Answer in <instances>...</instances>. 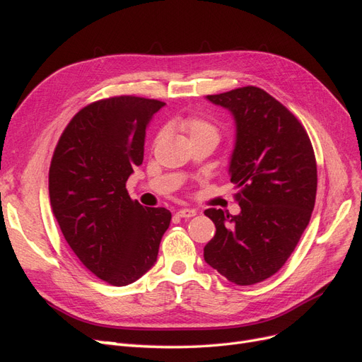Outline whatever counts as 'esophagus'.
<instances>
[{"instance_id":"1","label":"esophagus","mask_w":362,"mask_h":362,"mask_svg":"<svg viewBox=\"0 0 362 362\" xmlns=\"http://www.w3.org/2000/svg\"><path fill=\"white\" fill-rule=\"evenodd\" d=\"M180 217H185V218H189V217H193V216H196V210H192V208H181V210H178V213H177Z\"/></svg>"}]
</instances>
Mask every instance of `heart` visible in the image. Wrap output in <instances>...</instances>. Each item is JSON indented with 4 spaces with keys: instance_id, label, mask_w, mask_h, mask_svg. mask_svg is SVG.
<instances>
[{
    "instance_id": "heart-1",
    "label": "heart",
    "mask_w": 362,
    "mask_h": 362,
    "mask_svg": "<svg viewBox=\"0 0 362 362\" xmlns=\"http://www.w3.org/2000/svg\"><path fill=\"white\" fill-rule=\"evenodd\" d=\"M178 128L182 133L187 134L189 140H199V139H213L218 140V128L205 117L199 116H187L182 117L177 122Z\"/></svg>"
}]
</instances>
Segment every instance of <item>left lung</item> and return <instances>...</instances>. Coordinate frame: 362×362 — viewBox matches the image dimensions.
Segmentation results:
<instances>
[{"label": "left lung", "instance_id": "left-lung-1", "mask_svg": "<svg viewBox=\"0 0 362 362\" xmlns=\"http://www.w3.org/2000/svg\"><path fill=\"white\" fill-rule=\"evenodd\" d=\"M206 100L234 117L229 177L242 211L229 216L205 210L216 234L204 247V258L229 282L252 286L286 264L310 223L317 192L314 149L299 120L259 87Z\"/></svg>", "mask_w": 362, "mask_h": 362}]
</instances>
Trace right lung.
I'll use <instances>...</instances> for the list:
<instances>
[{
    "label": "right lung",
    "instance_id": "1",
    "mask_svg": "<svg viewBox=\"0 0 362 362\" xmlns=\"http://www.w3.org/2000/svg\"><path fill=\"white\" fill-rule=\"evenodd\" d=\"M163 105L139 96L92 103L64 128L51 160L49 201L64 240L93 275L116 287L156 264L170 225L169 210L145 208L125 189Z\"/></svg>",
    "mask_w": 362,
    "mask_h": 362
}]
</instances>
